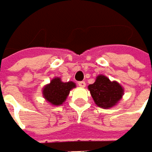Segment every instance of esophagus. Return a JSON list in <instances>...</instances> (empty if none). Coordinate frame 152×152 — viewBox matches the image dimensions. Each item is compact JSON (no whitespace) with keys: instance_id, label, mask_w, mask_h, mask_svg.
Returning a JSON list of instances; mask_svg holds the SVG:
<instances>
[{"instance_id":"esophagus-1","label":"esophagus","mask_w":152,"mask_h":152,"mask_svg":"<svg viewBox=\"0 0 152 152\" xmlns=\"http://www.w3.org/2000/svg\"><path fill=\"white\" fill-rule=\"evenodd\" d=\"M78 86L81 87V88H85V87H86V83H85V81H80V82H78Z\"/></svg>"}]
</instances>
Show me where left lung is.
<instances>
[{
    "label": "left lung",
    "mask_w": 152,
    "mask_h": 152,
    "mask_svg": "<svg viewBox=\"0 0 152 152\" xmlns=\"http://www.w3.org/2000/svg\"><path fill=\"white\" fill-rule=\"evenodd\" d=\"M88 88L96 105L103 109L115 106L124 95V88L120 84L111 81L103 75H98L95 82Z\"/></svg>",
    "instance_id": "1"
}]
</instances>
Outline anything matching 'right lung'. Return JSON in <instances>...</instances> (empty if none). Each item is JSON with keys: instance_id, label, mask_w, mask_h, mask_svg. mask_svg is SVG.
<instances>
[{"instance_id": "right-lung-1", "label": "right lung", "mask_w": 152, "mask_h": 152, "mask_svg": "<svg viewBox=\"0 0 152 152\" xmlns=\"http://www.w3.org/2000/svg\"><path fill=\"white\" fill-rule=\"evenodd\" d=\"M74 88H75V84L73 81L64 83L60 77H54L50 84L43 88L42 94L48 102L59 106L65 102L70 90Z\"/></svg>"}]
</instances>
